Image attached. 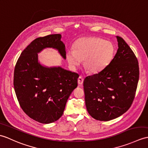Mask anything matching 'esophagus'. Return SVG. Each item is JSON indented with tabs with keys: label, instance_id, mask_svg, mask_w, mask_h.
<instances>
[{
	"label": "esophagus",
	"instance_id": "obj_1",
	"mask_svg": "<svg viewBox=\"0 0 148 148\" xmlns=\"http://www.w3.org/2000/svg\"><path fill=\"white\" fill-rule=\"evenodd\" d=\"M83 81H84V79H83V77H81V76H79V77H78L77 82H78V84H80V85L82 84V83H83Z\"/></svg>",
	"mask_w": 148,
	"mask_h": 148
}]
</instances>
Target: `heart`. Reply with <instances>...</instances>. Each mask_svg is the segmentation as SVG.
<instances>
[{
  "label": "heart",
  "mask_w": 148,
  "mask_h": 148,
  "mask_svg": "<svg viewBox=\"0 0 148 148\" xmlns=\"http://www.w3.org/2000/svg\"><path fill=\"white\" fill-rule=\"evenodd\" d=\"M115 52L113 44L97 37L82 38L74 45V50L69 49L66 58L71 67L76 68L84 60V67L91 73H97L107 66Z\"/></svg>",
  "instance_id": "b5f03b06"
}]
</instances>
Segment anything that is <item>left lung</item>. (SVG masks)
<instances>
[{
	"label": "left lung",
	"instance_id": "obj_1",
	"mask_svg": "<svg viewBox=\"0 0 148 148\" xmlns=\"http://www.w3.org/2000/svg\"><path fill=\"white\" fill-rule=\"evenodd\" d=\"M119 49L99 73L84 79L88 112L92 118L108 121L128 110L135 97L139 77L138 61L124 40L116 36Z\"/></svg>",
	"mask_w": 148,
	"mask_h": 148
}]
</instances>
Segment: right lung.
I'll use <instances>...</instances> for the list:
<instances>
[{"mask_svg": "<svg viewBox=\"0 0 148 148\" xmlns=\"http://www.w3.org/2000/svg\"><path fill=\"white\" fill-rule=\"evenodd\" d=\"M60 34L34 40L20 55L14 69V86L19 104L30 118L42 123L57 121L67 99L77 86L79 74L60 66L47 67L38 54L47 48L56 49L64 59L66 47Z\"/></svg>", "mask_w": 148, "mask_h": 148, "instance_id": "1", "label": "right lung"}]
</instances>
